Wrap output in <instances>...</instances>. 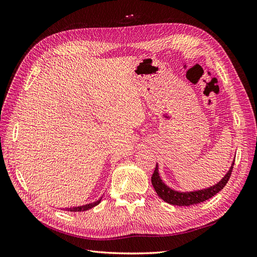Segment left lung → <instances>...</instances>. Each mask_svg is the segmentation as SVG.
I'll return each instance as SVG.
<instances>
[{
    "mask_svg": "<svg viewBox=\"0 0 257 257\" xmlns=\"http://www.w3.org/2000/svg\"><path fill=\"white\" fill-rule=\"evenodd\" d=\"M235 161L232 162V164L227 172V174L224 176L222 180L216 183L213 186H210L208 189L199 190V191H193V192H178L170 189L164 182L162 181V179L159 175V166L157 164L154 169V173L151 177V182L153 188L157 192L158 195L164 200L166 203L170 205H176V206H192V205H197L203 203V201L211 198L214 196L215 194L219 193L226 183L228 182L232 168H234Z\"/></svg>",
    "mask_w": 257,
    "mask_h": 257,
    "instance_id": "obj_1",
    "label": "left lung"
}]
</instances>
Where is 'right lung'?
Returning a JSON list of instances; mask_svg holds the SVG:
<instances>
[{
    "label": "right lung",
    "instance_id": "obj_1",
    "mask_svg": "<svg viewBox=\"0 0 257 257\" xmlns=\"http://www.w3.org/2000/svg\"><path fill=\"white\" fill-rule=\"evenodd\" d=\"M100 199L99 198L97 201H94V203H91V204H88V205H83V206H79V207H72V208H65L66 211H71V212H81V211H85V210H89L93 207L97 206L99 203H100Z\"/></svg>",
    "mask_w": 257,
    "mask_h": 257
}]
</instances>
